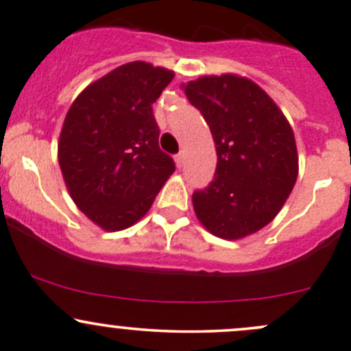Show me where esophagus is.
Here are the masks:
<instances>
[{"instance_id": "esophagus-1", "label": "esophagus", "mask_w": 351, "mask_h": 351, "mask_svg": "<svg viewBox=\"0 0 351 351\" xmlns=\"http://www.w3.org/2000/svg\"><path fill=\"white\" fill-rule=\"evenodd\" d=\"M175 161H176V166H178V168H182L183 163H185V154H183V151H180V153L176 154Z\"/></svg>"}]
</instances>
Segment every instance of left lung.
Masks as SVG:
<instances>
[{
    "label": "left lung",
    "instance_id": "left-lung-1",
    "mask_svg": "<svg viewBox=\"0 0 351 351\" xmlns=\"http://www.w3.org/2000/svg\"><path fill=\"white\" fill-rule=\"evenodd\" d=\"M182 88L208 124L217 149L213 180L191 197L198 220L222 239L261 230L296 183L293 129L263 88L243 77H202Z\"/></svg>",
    "mask_w": 351,
    "mask_h": 351
}]
</instances>
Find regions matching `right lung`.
<instances>
[{"label":"right lung","instance_id":"obj_1","mask_svg":"<svg viewBox=\"0 0 351 351\" xmlns=\"http://www.w3.org/2000/svg\"><path fill=\"white\" fill-rule=\"evenodd\" d=\"M173 72L131 62L90 84L70 106L58 163L70 197L104 230L138 222L175 171L160 149L153 102Z\"/></svg>","mask_w":351,"mask_h":351}]
</instances>
